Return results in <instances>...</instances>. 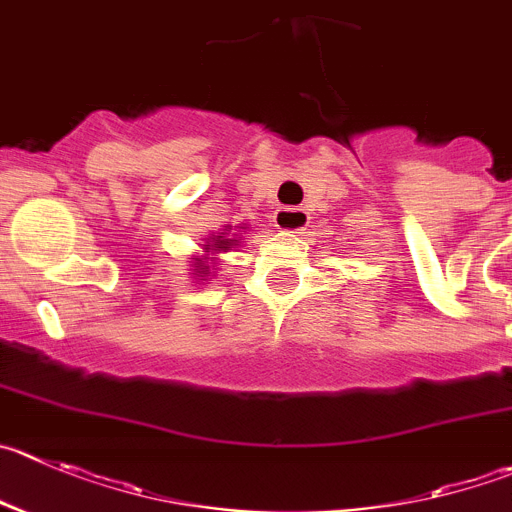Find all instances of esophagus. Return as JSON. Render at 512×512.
Segmentation results:
<instances>
[{
    "label": "esophagus",
    "instance_id": "1",
    "mask_svg": "<svg viewBox=\"0 0 512 512\" xmlns=\"http://www.w3.org/2000/svg\"><path fill=\"white\" fill-rule=\"evenodd\" d=\"M274 221L284 236H296V233H304L306 226H309V213L301 211V208H281V211H276Z\"/></svg>",
    "mask_w": 512,
    "mask_h": 512
}]
</instances>
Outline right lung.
<instances>
[{"mask_svg":"<svg viewBox=\"0 0 512 512\" xmlns=\"http://www.w3.org/2000/svg\"><path fill=\"white\" fill-rule=\"evenodd\" d=\"M226 228H231V226H226ZM226 228H223V231H226ZM213 241H216L213 243V251L218 253V259H223V256H226V251H231L233 246H238V243H233L231 236H218V238H213ZM206 251H208V246H206ZM196 261H201V259H196ZM198 274H201V271H198Z\"/></svg>","mask_w":512,"mask_h":512,"instance_id":"right-lung-1","label":"right lung"}]
</instances>
